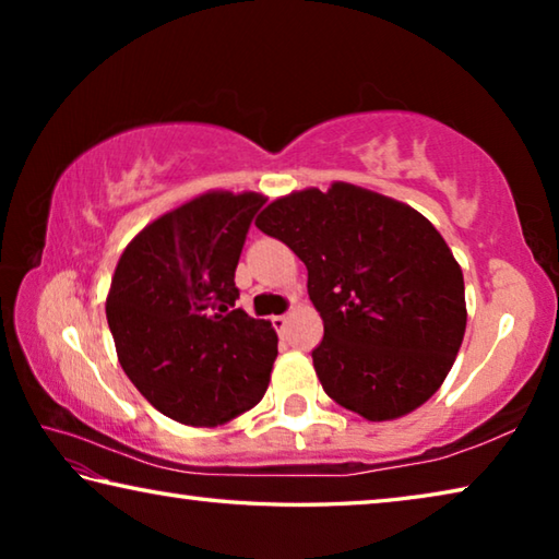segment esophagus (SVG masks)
I'll return each mask as SVG.
<instances>
[{"label":"esophagus","mask_w":559,"mask_h":559,"mask_svg":"<svg viewBox=\"0 0 559 559\" xmlns=\"http://www.w3.org/2000/svg\"><path fill=\"white\" fill-rule=\"evenodd\" d=\"M271 323H273V328H276V333H283V330L288 328V316H276V318H271Z\"/></svg>","instance_id":"34e87169"}]
</instances>
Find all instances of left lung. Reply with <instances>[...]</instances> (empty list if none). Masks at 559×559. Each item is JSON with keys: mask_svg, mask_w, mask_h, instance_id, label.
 <instances>
[{"mask_svg": "<svg viewBox=\"0 0 559 559\" xmlns=\"http://www.w3.org/2000/svg\"><path fill=\"white\" fill-rule=\"evenodd\" d=\"M257 226L306 263L325 328L313 367L330 400L390 421L439 390L466 333V296L459 261L427 216L333 182L278 197Z\"/></svg>", "mask_w": 559, "mask_h": 559, "instance_id": "obj_1", "label": "left lung"}]
</instances>
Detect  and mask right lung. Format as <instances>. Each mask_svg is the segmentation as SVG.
Segmentation results:
<instances>
[{
	"label": "right lung",
	"instance_id": "right-lung-1",
	"mask_svg": "<svg viewBox=\"0 0 559 559\" xmlns=\"http://www.w3.org/2000/svg\"><path fill=\"white\" fill-rule=\"evenodd\" d=\"M266 197L206 192L157 216L116 266L106 316L138 392L187 427H219L266 394L278 335L234 308V271Z\"/></svg>",
	"mask_w": 559,
	"mask_h": 559
}]
</instances>
